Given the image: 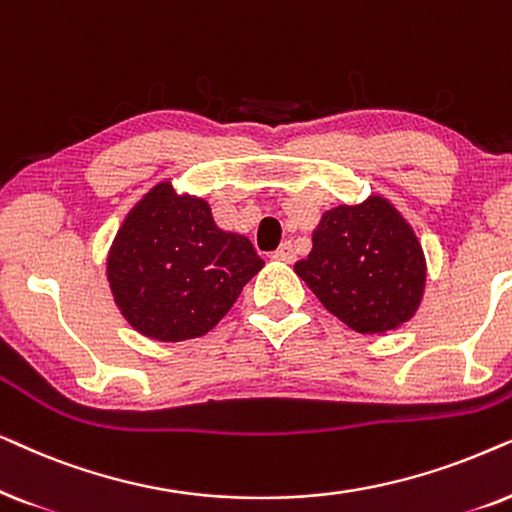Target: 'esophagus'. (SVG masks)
<instances>
[{"label": "esophagus", "mask_w": 512, "mask_h": 512, "mask_svg": "<svg viewBox=\"0 0 512 512\" xmlns=\"http://www.w3.org/2000/svg\"><path fill=\"white\" fill-rule=\"evenodd\" d=\"M274 260H278V262H288V264L295 262V248H292L290 241L281 243V248H278V250L274 252Z\"/></svg>", "instance_id": "obj_1"}]
</instances>
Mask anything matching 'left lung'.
<instances>
[{"instance_id":"obj_1","label":"left lung","mask_w":512,"mask_h":512,"mask_svg":"<svg viewBox=\"0 0 512 512\" xmlns=\"http://www.w3.org/2000/svg\"><path fill=\"white\" fill-rule=\"evenodd\" d=\"M311 241L295 274L332 316L360 335H388L414 318L426 290L424 248L386 196L325 210Z\"/></svg>"}]
</instances>
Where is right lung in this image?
<instances>
[{
  "mask_svg": "<svg viewBox=\"0 0 512 512\" xmlns=\"http://www.w3.org/2000/svg\"><path fill=\"white\" fill-rule=\"evenodd\" d=\"M262 267L248 236L217 227L206 199L161 180L121 222L107 283L133 330L185 342L213 330Z\"/></svg>",
  "mask_w": 512,
  "mask_h": 512,
  "instance_id": "add662e5",
  "label": "right lung"
}]
</instances>
